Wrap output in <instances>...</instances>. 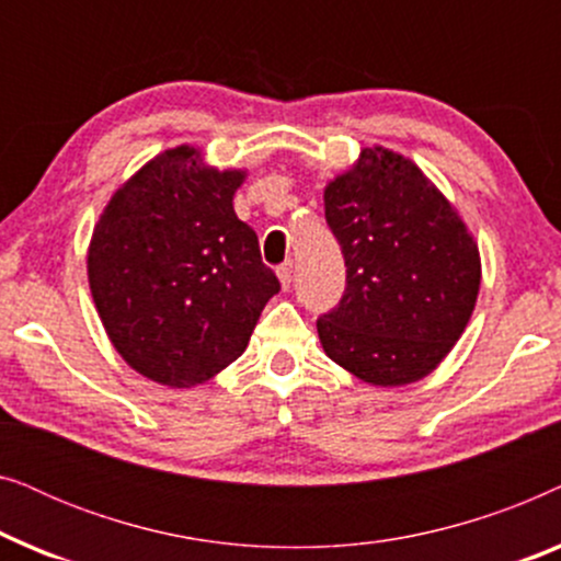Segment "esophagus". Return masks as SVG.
Wrapping results in <instances>:
<instances>
[{
  "label": "esophagus",
  "mask_w": 561,
  "mask_h": 561,
  "mask_svg": "<svg viewBox=\"0 0 561 561\" xmlns=\"http://www.w3.org/2000/svg\"><path fill=\"white\" fill-rule=\"evenodd\" d=\"M275 273H278L280 286L283 288H290V280H294V263H290V260H288V263L278 265V271H275Z\"/></svg>",
  "instance_id": "esophagus-1"
}]
</instances>
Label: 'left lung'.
<instances>
[{
    "label": "left lung",
    "mask_w": 561,
    "mask_h": 561,
    "mask_svg": "<svg viewBox=\"0 0 561 561\" xmlns=\"http://www.w3.org/2000/svg\"><path fill=\"white\" fill-rule=\"evenodd\" d=\"M324 217L347 265L336 309L319 317L321 347L370 386L426 378L472 317L478 242L413 160L365 148L324 188Z\"/></svg>",
    "instance_id": "left-lung-1"
}]
</instances>
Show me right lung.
Masks as SVG:
<instances>
[{
  "mask_svg": "<svg viewBox=\"0 0 561 561\" xmlns=\"http://www.w3.org/2000/svg\"><path fill=\"white\" fill-rule=\"evenodd\" d=\"M242 181L179 145L114 191L91 234L99 319L122 359L160 386H198L234 363L280 290L234 214Z\"/></svg>",
  "mask_w": 561,
  "mask_h": 561,
  "instance_id": "right-lung-1",
  "label": "right lung"
}]
</instances>
